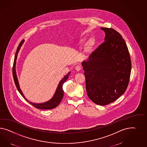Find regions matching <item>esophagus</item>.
Masks as SVG:
<instances>
[{
    "label": "esophagus",
    "mask_w": 147,
    "mask_h": 147,
    "mask_svg": "<svg viewBox=\"0 0 147 147\" xmlns=\"http://www.w3.org/2000/svg\"><path fill=\"white\" fill-rule=\"evenodd\" d=\"M75 69L77 71H79L81 69V66L80 65H78L76 66Z\"/></svg>",
    "instance_id": "34e87169"
}]
</instances>
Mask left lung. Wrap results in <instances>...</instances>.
<instances>
[{
	"label": "left lung",
	"instance_id": "8db88e82",
	"mask_svg": "<svg viewBox=\"0 0 147 147\" xmlns=\"http://www.w3.org/2000/svg\"><path fill=\"white\" fill-rule=\"evenodd\" d=\"M105 42L82 63L86 88L89 98L99 105L115 101L127 89L131 60L122 36L112 28H101Z\"/></svg>",
	"mask_w": 147,
	"mask_h": 147
}]
</instances>
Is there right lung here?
<instances>
[{
  "label": "right lung",
  "mask_w": 147,
  "mask_h": 147,
  "mask_svg": "<svg viewBox=\"0 0 147 147\" xmlns=\"http://www.w3.org/2000/svg\"><path fill=\"white\" fill-rule=\"evenodd\" d=\"M24 40H22L20 44L18 45V47L17 48L16 50V55L14 57V63H13V69H12V73H13V79H14V81L16 84L17 89L18 90L19 92L21 94V95L24 97V99H26L27 102H28L30 104H31L32 106H34V107H36L37 109H42V110H50L52 109L55 107H57L59 104L60 102L61 101V100L63 98V84L66 82V81L68 79V78H69V76L70 74V71L67 74L66 76H64L63 79L60 81L59 84H58V86L57 87V89L56 90V92L55 94V95L53 96V97L50 100H49L48 102H47L45 103H43L40 104H35L32 103V102H29L27 99L25 98V97L24 96V94L22 93V92L21 90L20 87H19V82H18V80L17 79V77H16V58H17V56H18V53L20 50V48L22 46V44L24 43Z\"/></svg>",
  "instance_id": "add662e5"
}]
</instances>
